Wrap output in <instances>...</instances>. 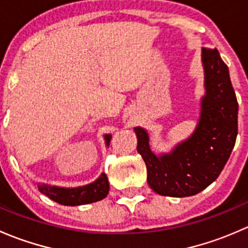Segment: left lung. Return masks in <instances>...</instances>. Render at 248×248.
<instances>
[{"label": "left lung", "instance_id": "left-lung-1", "mask_svg": "<svg viewBox=\"0 0 248 248\" xmlns=\"http://www.w3.org/2000/svg\"><path fill=\"white\" fill-rule=\"evenodd\" d=\"M205 93L193 133L170 152L156 155L149 133L134 127L147 169V184L161 196L191 197L211 185L223 170L237 136V104L228 66L218 50L202 49Z\"/></svg>", "mask_w": 248, "mask_h": 248}]
</instances>
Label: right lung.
<instances>
[{
	"mask_svg": "<svg viewBox=\"0 0 248 248\" xmlns=\"http://www.w3.org/2000/svg\"><path fill=\"white\" fill-rule=\"evenodd\" d=\"M104 140H106L107 146H109L111 134H104ZM37 186H38L39 192L46 196L47 198L66 206H78V205L99 202L106 198L109 193V181L104 172H102L91 184L73 187V188L51 186L46 184H38Z\"/></svg>",
	"mask_w": 248,
	"mask_h": 248,
	"instance_id": "obj_1",
	"label": "right lung"
}]
</instances>
